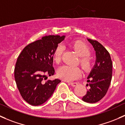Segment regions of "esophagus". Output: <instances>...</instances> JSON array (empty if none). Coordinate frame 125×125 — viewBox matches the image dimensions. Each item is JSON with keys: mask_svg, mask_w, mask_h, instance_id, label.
<instances>
[{"mask_svg": "<svg viewBox=\"0 0 125 125\" xmlns=\"http://www.w3.org/2000/svg\"><path fill=\"white\" fill-rule=\"evenodd\" d=\"M68 84H69V85H71V86H72L73 87L76 86L77 84H78V83H75V82H74V83H69Z\"/></svg>", "mask_w": 125, "mask_h": 125, "instance_id": "34e87169", "label": "esophagus"}]
</instances>
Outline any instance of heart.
<instances>
[{
    "label": "heart",
    "instance_id": "b5f03b06",
    "mask_svg": "<svg viewBox=\"0 0 125 125\" xmlns=\"http://www.w3.org/2000/svg\"><path fill=\"white\" fill-rule=\"evenodd\" d=\"M71 47L80 56L79 62L83 69L88 71L90 69L92 64L91 57L89 56L90 50L86 44L80 41H76L71 43ZM64 47L61 44L57 45L53 52V60L56 63L59 64L62 59ZM81 71L78 67H71L65 65L57 71V75L60 78L67 81H72L77 79L81 76Z\"/></svg>",
    "mask_w": 125,
    "mask_h": 125
}]
</instances>
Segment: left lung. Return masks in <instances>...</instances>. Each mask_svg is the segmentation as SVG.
Instances as JSON below:
<instances>
[{
    "instance_id": "left-lung-1",
    "label": "left lung",
    "mask_w": 125,
    "mask_h": 125,
    "mask_svg": "<svg viewBox=\"0 0 125 125\" xmlns=\"http://www.w3.org/2000/svg\"><path fill=\"white\" fill-rule=\"evenodd\" d=\"M96 52V62L87 77L89 90L82 100L88 103L100 101L107 94L112 78V61L109 52L97 41L87 39Z\"/></svg>"
}]
</instances>
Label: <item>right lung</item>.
Returning a JSON list of instances; mask_svg holds the SVG:
<instances>
[{"label": "right lung", "instance_id": "obj_1", "mask_svg": "<svg viewBox=\"0 0 125 125\" xmlns=\"http://www.w3.org/2000/svg\"><path fill=\"white\" fill-rule=\"evenodd\" d=\"M65 38L59 35L44 36L27 45L18 56L14 69L15 82L22 98L31 105L45 102L61 81L55 79L44 82L43 80L47 75L54 73L53 52Z\"/></svg>", "mask_w": 125, "mask_h": 125}]
</instances>
